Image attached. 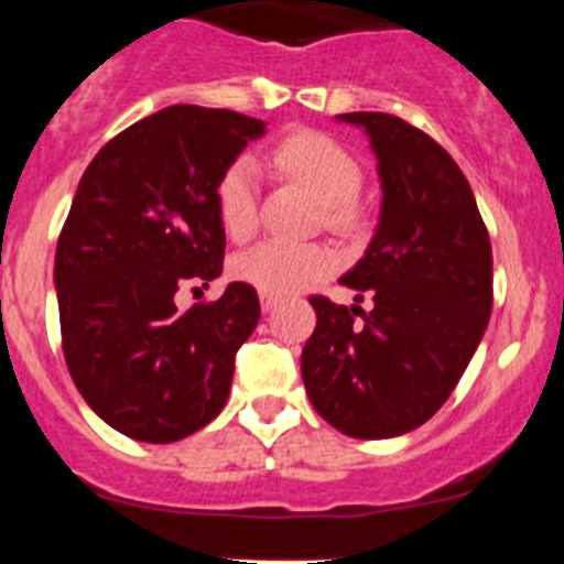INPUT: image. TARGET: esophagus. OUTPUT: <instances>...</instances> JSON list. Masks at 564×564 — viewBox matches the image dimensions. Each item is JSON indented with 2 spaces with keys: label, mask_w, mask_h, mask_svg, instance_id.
<instances>
[{
  "label": "esophagus",
  "mask_w": 564,
  "mask_h": 564,
  "mask_svg": "<svg viewBox=\"0 0 564 564\" xmlns=\"http://www.w3.org/2000/svg\"><path fill=\"white\" fill-rule=\"evenodd\" d=\"M259 305H262V311L265 313H271L273 307L279 305V299L271 296V293H259Z\"/></svg>",
  "instance_id": "34e87169"
}]
</instances>
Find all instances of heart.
I'll return each mask as SVG.
<instances>
[{
  "label": "heart",
  "mask_w": 564,
  "mask_h": 564,
  "mask_svg": "<svg viewBox=\"0 0 564 564\" xmlns=\"http://www.w3.org/2000/svg\"><path fill=\"white\" fill-rule=\"evenodd\" d=\"M268 163L279 174L311 188L325 203L330 226L347 228L352 223V197L361 188V166L330 134L316 129H293L273 143ZM259 177L257 163L239 154L214 183V208L223 231L242 242L257 231L259 223ZM336 268V253L322 242H285L268 239L231 262V273L253 285L259 293L291 296L325 279Z\"/></svg>",
  "instance_id": "heart-1"
}]
</instances>
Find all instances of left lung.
<instances>
[{"label": "left lung", "instance_id": "left-lung-1", "mask_svg": "<svg viewBox=\"0 0 564 564\" xmlns=\"http://www.w3.org/2000/svg\"><path fill=\"white\" fill-rule=\"evenodd\" d=\"M338 118L367 129L383 186L376 237L341 279L372 311L311 296L302 378L330 426L378 441L430 421L460 381L495 302L491 242L441 143L387 112Z\"/></svg>", "mask_w": 564, "mask_h": 564}]
</instances>
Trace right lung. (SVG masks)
<instances>
[{"label":"right lung","mask_w":564,"mask_h":564,"mask_svg":"<svg viewBox=\"0 0 564 564\" xmlns=\"http://www.w3.org/2000/svg\"><path fill=\"white\" fill-rule=\"evenodd\" d=\"M259 118L174 104L118 132L84 172L56 246L62 350L84 401L121 435L172 443L226 406L257 291L177 311L174 293L223 273L214 183Z\"/></svg>","instance_id":"obj_1"}]
</instances>
